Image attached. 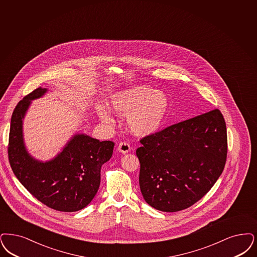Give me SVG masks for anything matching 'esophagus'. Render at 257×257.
I'll return each instance as SVG.
<instances>
[{
  "mask_svg": "<svg viewBox=\"0 0 257 257\" xmlns=\"http://www.w3.org/2000/svg\"><path fill=\"white\" fill-rule=\"evenodd\" d=\"M117 149H118L119 152H121V153H123V154H126V153H128V152L130 151L131 147H130V144H128V143L122 142V143H120V144H118Z\"/></svg>",
  "mask_w": 257,
  "mask_h": 257,
  "instance_id": "1",
  "label": "esophagus"
}]
</instances>
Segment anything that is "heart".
<instances>
[{
	"label": "heart",
	"mask_w": 257,
	"mask_h": 257,
	"mask_svg": "<svg viewBox=\"0 0 257 257\" xmlns=\"http://www.w3.org/2000/svg\"><path fill=\"white\" fill-rule=\"evenodd\" d=\"M109 107L117 114L127 115V124L134 134L146 136L162 126L169 109V100L165 92L148 86H136L113 93ZM96 112L104 123H112L113 118L104 107L98 106Z\"/></svg>",
	"instance_id": "1"
}]
</instances>
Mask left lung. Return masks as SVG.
<instances>
[{"instance_id": "8db88e82", "label": "left lung", "mask_w": 257, "mask_h": 257, "mask_svg": "<svg viewBox=\"0 0 257 257\" xmlns=\"http://www.w3.org/2000/svg\"><path fill=\"white\" fill-rule=\"evenodd\" d=\"M141 144L136 154L142 194L148 205L165 212L194 205L226 165V122L218 109L146 136Z\"/></svg>"}]
</instances>
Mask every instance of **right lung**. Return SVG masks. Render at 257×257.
<instances>
[{
	"label": "right lung",
	"instance_id": "add662e5",
	"mask_svg": "<svg viewBox=\"0 0 257 257\" xmlns=\"http://www.w3.org/2000/svg\"><path fill=\"white\" fill-rule=\"evenodd\" d=\"M38 88L26 95L11 116L9 160L14 175L26 189L52 209L73 212L92 202L100 185V169L113 155L114 144L76 134L54 159L43 163L28 153L23 138V119L31 100L43 96Z\"/></svg>",
	"mask_w": 257,
	"mask_h": 257
}]
</instances>
